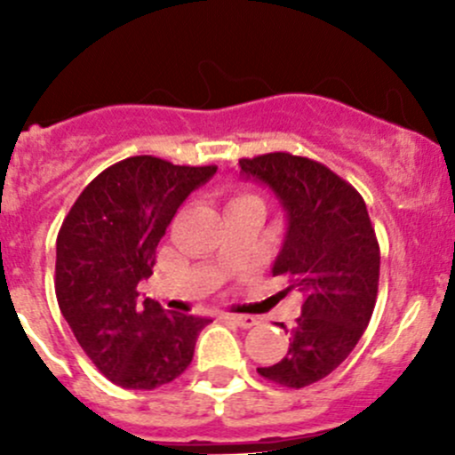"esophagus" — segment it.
Here are the masks:
<instances>
[{
    "instance_id": "34e87169",
    "label": "esophagus",
    "mask_w": 455,
    "mask_h": 455,
    "mask_svg": "<svg viewBox=\"0 0 455 455\" xmlns=\"http://www.w3.org/2000/svg\"><path fill=\"white\" fill-rule=\"evenodd\" d=\"M224 319L231 321V323H235L237 328H253V325H257V319L255 316L251 315H231V313H224L222 315Z\"/></svg>"
}]
</instances>
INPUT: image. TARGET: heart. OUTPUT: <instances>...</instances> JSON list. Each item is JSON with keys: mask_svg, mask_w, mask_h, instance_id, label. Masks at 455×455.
I'll return each mask as SVG.
<instances>
[{"mask_svg": "<svg viewBox=\"0 0 455 455\" xmlns=\"http://www.w3.org/2000/svg\"><path fill=\"white\" fill-rule=\"evenodd\" d=\"M246 202H261L257 196L253 194H233L231 198H228V204L227 206H233V204H246Z\"/></svg>", "mask_w": 455, "mask_h": 455, "instance_id": "heart-1", "label": "heart"}]
</instances>
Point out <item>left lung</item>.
<instances>
[{"label": "left lung", "instance_id": "1", "mask_svg": "<svg viewBox=\"0 0 455 455\" xmlns=\"http://www.w3.org/2000/svg\"><path fill=\"white\" fill-rule=\"evenodd\" d=\"M240 169L282 202L288 231L273 275L288 282L283 292L304 295L286 356L257 371L299 389L337 370L368 328L379 292V240L359 191L325 164L273 151L242 158Z\"/></svg>", "mask_w": 455, "mask_h": 455}]
</instances>
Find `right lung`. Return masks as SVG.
<instances>
[{
    "mask_svg": "<svg viewBox=\"0 0 455 455\" xmlns=\"http://www.w3.org/2000/svg\"><path fill=\"white\" fill-rule=\"evenodd\" d=\"M215 169L132 156L100 172L59 228V308L92 363L121 387L172 383L194 359L209 319L139 301V282L151 275L178 206Z\"/></svg>",
    "mask_w": 455,
    "mask_h": 455,
    "instance_id": "right-lung-1",
    "label": "right lung"
}]
</instances>
